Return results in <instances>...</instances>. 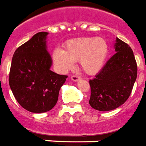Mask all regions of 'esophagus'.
Instances as JSON below:
<instances>
[{"label":"esophagus","mask_w":146,"mask_h":146,"mask_svg":"<svg viewBox=\"0 0 146 146\" xmlns=\"http://www.w3.org/2000/svg\"><path fill=\"white\" fill-rule=\"evenodd\" d=\"M71 80L74 82H77L80 79V78L78 77V75H72V76L71 77Z\"/></svg>","instance_id":"esophagus-1"}]
</instances>
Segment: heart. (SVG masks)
Wrapping results in <instances>:
<instances>
[{
  "label": "heart",
  "mask_w": 146,
  "mask_h": 146,
  "mask_svg": "<svg viewBox=\"0 0 146 146\" xmlns=\"http://www.w3.org/2000/svg\"><path fill=\"white\" fill-rule=\"evenodd\" d=\"M108 52V42L104 38L85 37L65 42L64 50L55 49L52 57L55 64L63 71L71 69L74 61H78L85 73L94 75L103 68Z\"/></svg>",
  "instance_id": "heart-1"
}]
</instances>
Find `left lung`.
Segmentation results:
<instances>
[{
	"label": "left lung",
	"mask_w": 146,
	"mask_h": 146,
	"mask_svg": "<svg viewBox=\"0 0 146 146\" xmlns=\"http://www.w3.org/2000/svg\"><path fill=\"white\" fill-rule=\"evenodd\" d=\"M115 53L95 78L90 79L89 103L98 111H111L124 104L137 78V67L129 45L116 38Z\"/></svg>",
	"instance_id": "1"
}]
</instances>
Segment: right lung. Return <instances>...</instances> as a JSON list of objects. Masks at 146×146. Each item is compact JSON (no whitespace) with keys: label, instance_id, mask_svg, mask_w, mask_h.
I'll return each instance as SVG.
<instances>
[{"label":"right lung","instance_id":"obj_1","mask_svg":"<svg viewBox=\"0 0 146 146\" xmlns=\"http://www.w3.org/2000/svg\"><path fill=\"white\" fill-rule=\"evenodd\" d=\"M47 35L39 32L20 45L14 52L9 72V86L16 101L35 113L45 112L54 107L60 89L68 78L50 70Z\"/></svg>","mask_w":146,"mask_h":146}]
</instances>
